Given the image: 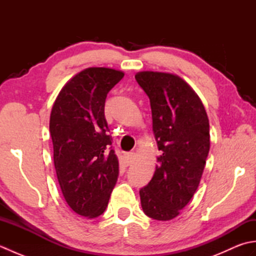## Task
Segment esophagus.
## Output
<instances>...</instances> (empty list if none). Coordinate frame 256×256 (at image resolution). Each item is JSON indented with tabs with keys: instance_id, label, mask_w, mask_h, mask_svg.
Instances as JSON below:
<instances>
[{
	"instance_id": "esophagus-1",
	"label": "esophagus",
	"mask_w": 256,
	"mask_h": 256,
	"mask_svg": "<svg viewBox=\"0 0 256 256\" xmlns=\"http://www.w3.org/2000/svg\"><path fill=\"white\" fill-rule=\"evenodd\" d=\"M134 160H135V153H128V155H126V164L128 165H131L132 162H134Z\"/></svg>"
}]
</instances>
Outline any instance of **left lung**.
Returning a JSON list of instances; mask_svg holds the SVG:
<instances>
[{
  "instance_id": "8db88e82",
  "label": "left lung",
  "mask_w": 256,
  "mask_h": 256,
  "mask_svg": "<svg viewBox=\"0 0 256 256\" xmlns=\"http://www.w3.org/2000/svg\"><path fill=\"white\" fill-rule=\"evenodd\" d=\"M148 96L153 133L160 150L148 186L140 190L144 214L168 221L180 214L197 190L210 150L209 118L200 98L177 74L140 72Z\"/></svg>"
}]
</instances>
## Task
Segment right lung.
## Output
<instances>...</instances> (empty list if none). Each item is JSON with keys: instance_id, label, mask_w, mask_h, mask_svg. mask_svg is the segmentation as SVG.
<instances>
[{"instance_id": "1", "label": "right lung", "mask_w": 256, "mask_h": 256, "mask_svg": "<svg viewBox=\"0 0 256 256\" xmlns=\"http://www.w3.org/2000/svg\"><path fill=\"white\" fill-rule=\"evenodd\" d=\"M121 70L90 67L67 81L52 104L50 132L64 198L76 214L94 219L106 211L118 176L104 116L106 94Z\"/></svg>"}]
</instances>
